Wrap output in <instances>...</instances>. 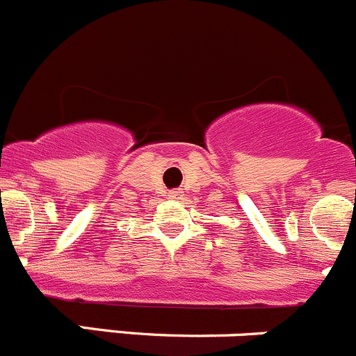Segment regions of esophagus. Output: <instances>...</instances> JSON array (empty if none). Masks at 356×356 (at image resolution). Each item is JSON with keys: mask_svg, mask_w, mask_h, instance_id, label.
<instances>
[{"mask_svg": "<svg viewBox=\"0 0 356 356\" xmlns=\"http://www.w3.org/2000/svg\"><path fill=\"white\" fill-rule=\"evenodd\" d=\"M168 195H169V200H181V197H184V192H181V191H171Z\"/></svg>", "mask_w": 356, "mask_h": 356, "instance_id": "1", "label": "esophagus"}]
</instances>
